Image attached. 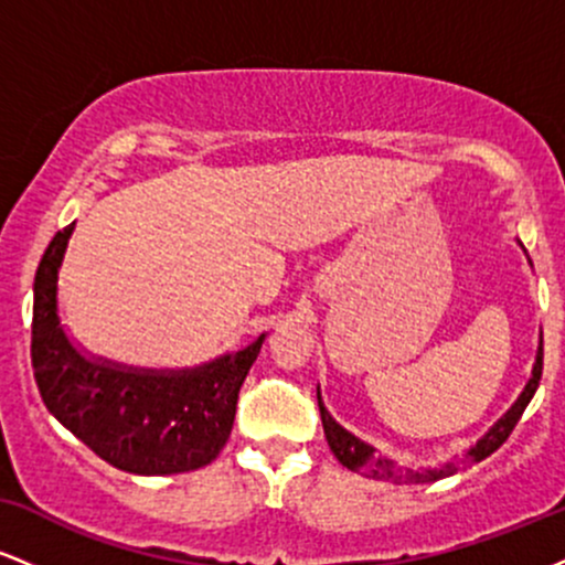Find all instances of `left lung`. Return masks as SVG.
Instances as JSON below:
<instances>
[{
  "mask_svg": "<svg viewBox=\"0 0 565 565\" xmlns=\"http://www.w3.org/2000/svg\"><path fill=\"white\" fill-rule=\"evenodd\" d=\"M540 380H542V337H540V350H536V361H534V369H531V380L526 382V387H523V393L518 395V401L512 404L508 412H504V417H499L494 427H491L486 436L478 440L476 446H470L468 454H465L462 459H454V462H446L440 465V468H401V465H395L393 459L387 457H380L377 449L374 446H369L366 440L355 438L353 433H348L345 427H342L332 414L327 412V406H323L321 401V391L316 393L319 395V408H321V423H323V436L329 440V449L337 459H340L342 465H345L348 470L353 472H361V476L366 478H374V481H385V483H398V486H408V483H433V481H440V478H449L454 472H459L465 468V465L470 462H481V459L489 457V454H494L499 446L504 444V440L510 438V433L515 430L518 419H521V414L526 412L529 401L534 398L536 387H540Z\"/></svg>",
  "mask_w": 565,
  "mask_h": 565,
  "instance_id": "obj_1",
  "label": "left lung"
}]
</instances>
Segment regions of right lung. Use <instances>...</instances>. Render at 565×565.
<instances>
[{"mask_svg":"<svg viewBox=\"0 0 565 565\" xmlns=\"http://www.w3.org/2000/svg\"><path fill=\"white\" fill-rule=\"evenodd\" d=\"M74 225L55 233L34 278L31 364L50 414L114 468L135 476L199 470L223 451L238 391L265 334L193 369H132L87 359L57 316V270Z\"/></svg>","mask_w":565,"mask_h":565,"instance_id":"1","label":"right lung"}]
</instances>
